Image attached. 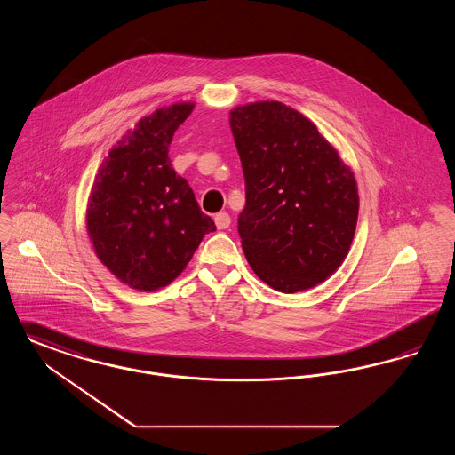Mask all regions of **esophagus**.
<instances>
[{"mask_svg": "<svg viewBox=\"0 0 455 455\" xmlns=\"http://www.w3.org/2000/svg\"><path fill=\"white\" fill-rule=\"evenodd\" d=\"M230 221H232V220H230V215H228V213H225V212L215 215V223H217V228H219V230H225V228H228V227H230Z\"/></svg>", "mask_w": 455, "mask_h": 455, "instance_id": "esophagus-1", "label": "esophagus"}]
</instances>
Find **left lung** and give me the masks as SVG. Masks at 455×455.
<instances>
[{
    "instance_id": "1",
    "label": "left lung",
    "mask_w": 455,
    "mask_h": 455,
    "mask_svg": "<svg viewBox=\"0 0 455 455\" xmlns=\"http://www.w3.org/2000/svg\"><path fill=\"white\" fill-rule=\"evenodd\" d=\"M230 127L245 178L238 235L252 271L281 292L323 283L355 234L354 172L311 120L279 101L236 107Z\"/></svg>"
}]
</instances>
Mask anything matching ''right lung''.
Wrapping results in <instances>:
<instances>
[{
    "instance_id": "add662e5",
    "label": "right lung",
    "mask_w": 455,
    "mask_h": 455,
    "mask_svg": "<svg viewBox=\"0 0 455 455\" xmlns=\"http://www.w3.org/2000/svg\"><path fill=\"white\" fill-rule=\"evenodd\" d=\"M193 108L195 103H174L144 116L109 150L94 178L86 210L94 252L139 291L171 284L203 236L217 230L167 156Z\"/></svg>"
}]
</instances>
